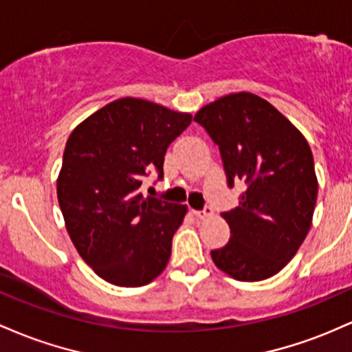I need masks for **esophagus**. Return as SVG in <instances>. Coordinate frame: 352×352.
<instances>
[{
	"label": "esophagus",
	"mask_w": 352,
	"mask_h": 352,
	"mask_svg": "<svg viewBox=\"0 0 352 352\" xmlns=\"http://www.w3.org/2000/svg\"><path fill=\"white\" fill-rule=\"evenodd\" d=\"M192 214H195L197 219H206V218H209V216H212V209L204 208L203 211H196V209H192Z\"/></svg>",
	"instance_id": "obj_1"
}]
</instances>
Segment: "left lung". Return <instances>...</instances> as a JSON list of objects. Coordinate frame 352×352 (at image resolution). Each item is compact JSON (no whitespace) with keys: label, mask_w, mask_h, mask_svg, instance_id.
I'll return each instance as SVG.
<instances>
[{"label":"left lung","mask_w":352,"mask_h":352,"mask_svg":"<svg viewBox=\"0 0 352 352\" xmlns=\"http://www.w3.org/2000/svg\"><path fill=\"white\" fill-rule=\"evenodd\" d=\"M195 121L219 146L228 186H246L239 206L221 214L231 238L211 251L212 261L238 281L278 274L313 223L318 177L306 138L271 102L244 91L209 102Z\"/></svg>","instance_id":"8db88e82"}]
</instances>
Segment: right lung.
<instances>
[{"mask_svg":"<svg viewBox=\"0 0 352 352\" xmlns=\"http://www.w3.org/2000/svg\"><path fill=\"white\" fill-rule=\"evenodd\" d=\"M191 120L189 113L121 98L69 134L56 181L59 208L81 258L114 286L149 284L169 261L188 208L144 197L140 186L153 169L163 177L166 149Z\"/></svg>","mask_w":352,"mask_h":352,"instance_id":"right-lung-1","label":"right lung"}]
</instances>
